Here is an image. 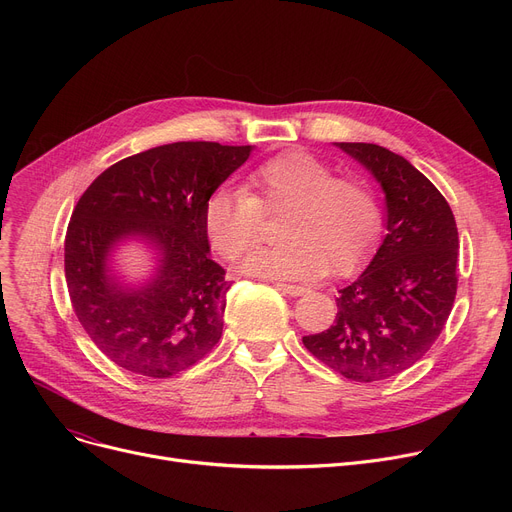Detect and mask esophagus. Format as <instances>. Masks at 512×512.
Returning <instances> with one entry per match:
<instances>
[{
	"instance_id": "1",
	"label": "esophagus",
	"mask_w": 512,
	"mask_h": 512,
	"mask_svg": "<svg viewBox=\"0 0 512 512\" xmlns=\"http://www.w3.org/2000/svg\"><path fill=\"white\" fill-rule=\"evenodd\" d=\"M276 286H278V290L288 294V297H303V294L307 292L305 286H297V284H276Z\"/></svg>"
}]
</instances>
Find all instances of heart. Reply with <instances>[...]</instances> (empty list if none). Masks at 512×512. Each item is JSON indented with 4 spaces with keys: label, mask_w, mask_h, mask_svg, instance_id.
<instances>
[{
    "label": "heart",
    "mask_w": 512,
    "mask_h": 512,
    "mask_svg": "<svg viewBox=\"0 0 512 512\" xmlns=\"http://www.w3.org/2000/svg\"><path fill=\"white\" fill-rule=\"evenodd\" d=\"M288 211L280 222L282 245L245 259L240 270L267 280H311L330 270L346 274L365 257L382 226L375 195L359 180L303 151L267 159L240 188H218L205 203L203 222L211 247L234 261L251 251L263 213Z\"/></svg>",
    "instance_id": "heart-1"
}]
</instances>
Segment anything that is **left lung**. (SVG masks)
<instances>
[{
  "label": "left lung",
  "instance_id": "left-lung-1",
  "mask_svg": "<svg viewBox=\"0 0 512 512\" xmlns=\"http://www.w3.org/2000/svg\"><path fill=\"white\" fill-rule=\"evenodd\" d=\"M375 178L386 234L359 278L338 290L334 324L307 351L353 382L415 365L444 330L456 297L459 232L450 205L411 161L373 143H334Z\"/></svg>",
  "mask_w": 512,
  "mask_h": 512
}]
</instances>
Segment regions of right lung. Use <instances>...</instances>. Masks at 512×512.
<instances>
[{"mask_svg": "<svg viewBox=\"0 0 512 512\" xmlns=\"http://www.w3.org/2000/svg\"><path fill=\"white\" fill-rule=\"evenodd\" d=\"M253 145L188 141L130 155L78 199L64 242L72 309L99 351L122 369L172 378L218 344L232 282L209 255L205 203ZM139 241L154 272L126 283L113 257Z\"/></svg>", "mask_w": 512, "mask_h": 512, "instance_id": "obj_1", "label": "right lung"}]
</instances>
